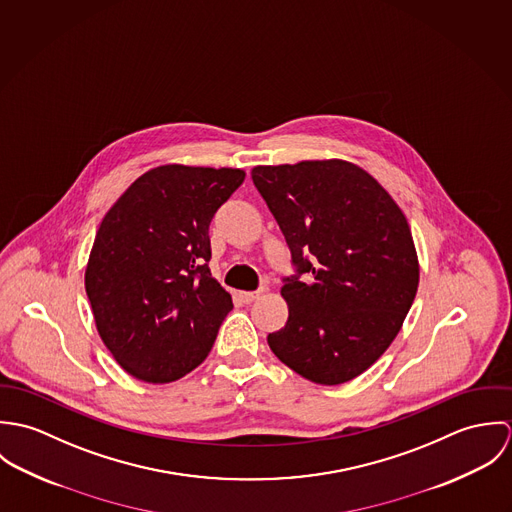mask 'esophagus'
Returning <instances> with one entry per match:
<instances>
[{"label":"esophagus","mask_w":512,"mask_h":512,"mask_svg":"<svg viewBox=\"0 0 512 512\" xmlns=\"http://www.w3.org/2000/svg\"><path fill=\"white\" fill-rule=\"evenodd\" d=\"M262 293H264V290H258V292H238V297H240L242 303H252V301H256Z\"/></svg>","instance_id":"34e87169"}]
</instances>
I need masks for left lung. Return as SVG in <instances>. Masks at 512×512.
<instances>
[{
    "label": "left lung",
    "instance_id": "1",
    "mask_svg": "<svg viewBox=\"0 0 512 512\" xmlns=\"http://www.w3.org/2000/svg\"><path fill=\"white\" fill-rule=\"evenodd\" d=\"M252 181L280 224L297 274L284 280L286 325L272 353L315 384H343L374 365L418 292L408 220L388 191L343 159L258 165Z\"/></svg>",
    "mask_w": 512,
    "mask_h": 512
}]
</instances>
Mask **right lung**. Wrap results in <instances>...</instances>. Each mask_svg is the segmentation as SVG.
Masks as SVG:
<instances>
[{
    "mask_svg": "<svg viewBox=\"0 0 512 512\" xmlns=\"http://www.w3.org/2000/svg\"><path fill=\"white\" fill-rule=\"evenodd\" d=\"M244 177L232 167L159 165L100 222L84 288L100 339L134 378L179 380L213 349L232 297L207 264L209 224Z\"/></svg>",
    "mask_w": 512,
    "mask_h": 512,
    "instance_id": "1",
    "label": "right lung"
}]
</instances>
